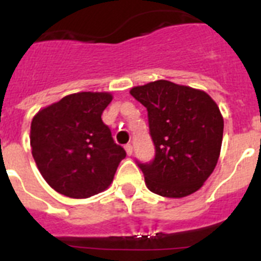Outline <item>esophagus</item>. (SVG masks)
<instances>
[{"label":"esophagus","instance_id":"34e87169","mask_svg":"<svg viewBox=\"0 0 261 261\" xmlns=\"http://www.w3.org/2000/svg\"><path fill=\"white\" fill-rule=\"evenodd\" d=\"M125 151H126V154H128V155H132L133 154V146L130 144H126L125 146Z\"/></svg>","mask_w":261,"mask_h":261}]
</instances>
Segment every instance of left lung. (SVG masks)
Masks as SVG:
<instances>
[{
	"label": "left lung",
	"mask_w": 261,
	"mask_h": 261,
	"mask_svg": "<svg viewBox=\"0 0 261 261\" xmlns=\"http://www.w3.org/2000/svg\"><path fill=\"white\" fill-rule=\"evenodd\" d=\"M130 95L145 106L155 155L137 161L146 187L163 197H184L201 188L218 162L223 119L201 90L155 81L133 87Z\"/></svg>",
	"instance_id": "1"
}]
</instances>
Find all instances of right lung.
Masks as SVG:
<instances>
[{
    "mask_svg": "<svg viewBox=\"0 0 261 261\" xmlns=\"http://www.w3.org/2000/svg\"><path fill=\"white\" fill-rule=\"evenodd\" d=\"M111 100L108 93L71 94L32 119V156L45 181L61 195L86 199L114 180L126 153L102 121Z\"/></svg>",
    "mask_w": 261,
    "mask_h": 261,
    "instance_id": "add662e5",
    "label": "right lung"
}]
</instances>
